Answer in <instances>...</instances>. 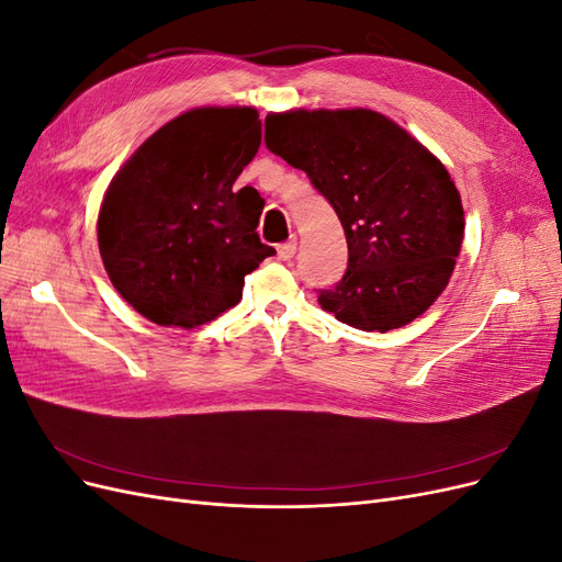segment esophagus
<instances>
[{"label":"esophagus","mask_w":562,"mask_h":562,"mask_svg":"<svg viewBox=\"0 0 562 562\" xmlns=\"http://www.w3.org/2000/svg\"><path fill=\"white\" fill-rule=\"evenodd\" d=\"M295 250H297V241H295V239H293V241H285V244H281V246L277 248L281 260H291L293 255H295Z\"/></svg>","instance_id":"obj_1"}]
</instances>
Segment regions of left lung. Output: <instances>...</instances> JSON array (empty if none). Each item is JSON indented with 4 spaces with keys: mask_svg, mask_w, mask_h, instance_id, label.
Segmentation results:
<instances>
[{
    "mask_svg": "<svg viewBox=\"0 0 562 562\" xmlns=\"http://www.w3.org/2000/svg\"><path fill=\"white\" fill-rule=\"evenodd\" d=\"M265 143L310 176L345 227L347 274L321 291V307L368 333L427 312L464 241L462 196L440 159L368 108L269 112Z\"/></svg>",
    "mask_w": 562,
    "mask_h": 562,
    "instance_id": "left-lung-1",
    "label": "left lung"
}]
</instances>
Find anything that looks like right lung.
Here are the masks:
<instances>
[{"label":"right lung","mask_w":562,"mask_h":562,"mask_svg":"<svg viewBox=\"0 0 562 562\" xmlns=\"http://www.w3.org/2000/svg\"><path fill=\"white\" fill-rule=\"evenodd\" d=\"M260 143L255 108H194L151 133L108 184L100 258L147 321L203 326L239 304L246 274L277 252L255 232L258 190L234 192Z\"/></svg>","instance_id":"add662e5"}]
</instances>
